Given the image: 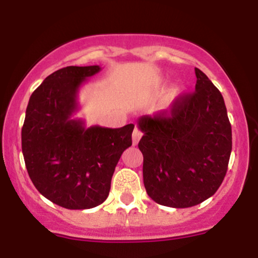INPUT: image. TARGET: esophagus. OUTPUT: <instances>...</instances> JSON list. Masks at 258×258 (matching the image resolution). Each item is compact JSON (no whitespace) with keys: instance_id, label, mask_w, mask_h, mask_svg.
Listing matches in <instances>:
<instances>
[{"instance_id":"esophagus-1","label":"esophagus","mask_w":258,"mask_h":258,"mask_svg":"<svg viewBox=\"0 0 258 258\" xmlns=\"http://www.w3.org/2000/svg\"><path fill=\"white\" fill-rule=\"evenodd\" d=\"M142 136H143V133L141 132V130H139V128H137V127H136L135 131H133V133H132V141H133V144H137L138 142H139V139L142 138Z\"/></svg>"}]
</instances>
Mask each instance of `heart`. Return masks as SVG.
<instances>
[{
	"label": "heart",
	"mask_w": 258,
	"mask_h": 258,
	"mask_svg": "<svg viewBox=\"0 0 258 258\" xmlns=\"http://www.w3.org/2000/svg\"><path fill=\"white\" fill-rule=\"evenodd\" d=\"M174 97H176V93H171V100L174 99Z\"/></svg>",
	"instance_id": "obj_1"
}]
</instances>
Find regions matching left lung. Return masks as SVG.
<instances>
[{
  "label": "left lung",
  "instance_id": "1",
  "mask_svg": "<svg viewBox=\"0 0 258 258\" xmlns=\"http://www.w3.org/2000/svg\"><path fill=\"white\" fill-rule=\"evenodd\" d=\"M193 93L180 96L166 112L138 119L143 137V182L160 205L185 209L212 197L223 182L232 152V126L224 99L195 68Z\"/></svg>",
  "mask_w": 258,
  "mask_h": 258
}]
</instances>
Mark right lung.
<instances>
[{
    "mask_svg": "<svg viewBox=\"0 0 258 258\" xmlns=\"http://www.w3.org/2000/svg\"><path fill=\"white\" fill-rule=\"evenodd\" d=\"M99 72V65L57 70L34 91L25 112L22 149L30 179L44 198L69 210L104 203L115 167L132 146L133 123L86 127L73 117L80 88Z\"/></svg>",
    "mask_w": 258,
    "mask_h": 258,
    "instance_id": "right-lung-1",
    "label": "right lung"
}]
</instances>
